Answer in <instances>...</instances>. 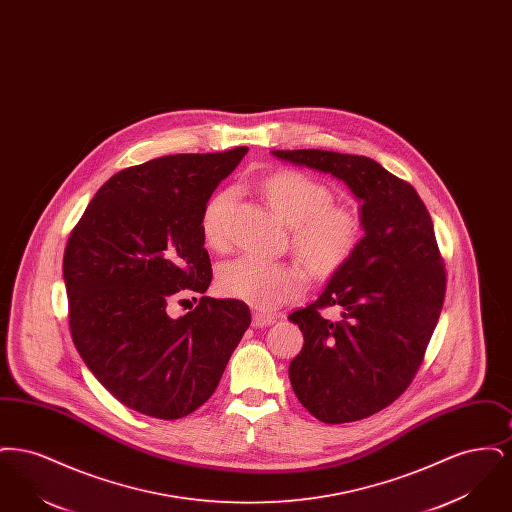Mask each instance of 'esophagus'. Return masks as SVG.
<instances>
[{
	"label": "esophagus",
	"mask_w": 512,
	"mask_h": 512,
	"mask_svg": "<svg viewBox=\"0 0 512 512\" xmlns=\"http://www.w3.org/2000/svg\"><path fill=\"white\" fill-rule=\"evenodd\" d=\"M274 322V317L272 315H267V313H253V326L255 328H263V326H270Z\"/></svg>",
	"instance_id": "1"
}]
</instances>
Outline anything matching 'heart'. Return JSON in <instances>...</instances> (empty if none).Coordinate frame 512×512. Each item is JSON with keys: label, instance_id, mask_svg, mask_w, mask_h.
Segmentation results:
<instances>
[{"label": "heart", "instance_id": "obj_1", "mask_svg": "<svg viewBox=\"0 0 512 512\" xmlns=\"http://www.w3.org/2000/svg\"><path fill=\"white\" fill-rule=\"evenodd\" d=\"M261 192L270 207L292 224L295 251L317 276L338 272L363 240L361 217L347 207L334 205L332 190L305 172H272L261 182ZM232 199L230 190H222L203 209L201 230L213 247L226 244ZM217 284L226 297L261 309H276L303 292L305 274L295 265L245 253L222 265Z\"/></svg>", "mask_w": 512, "mask_h": 512}]
</instances>
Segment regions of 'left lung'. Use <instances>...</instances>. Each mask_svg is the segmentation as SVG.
Segmentation results:
<instances>
[{
	"label": "left lung",
	"mask_w": 512,
	"mask_h": 512,
	"mask_svg": "<svg viewBox=\"0 0 512 512\" xmlns=\"http://www.w3.org/2000/svg\"><path fill=\"white\" fill-rule=\"evenodd\" d=\"M272 155L336 176L361 203L365 236L357 251L315 303L290 315L305 340L290 363L297 399L320 422H355L409 388L438 324L445 267L434 224L413 186L365 155ZM326 306H338L341 318H322Z\"/></svg>",
	"instance_id": "left-lung-1"
}]
</instances>
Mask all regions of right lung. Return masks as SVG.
<instances>
[{"label":"right lung","mask_w":512,"mask_h":512,"mask_svg":"<svg viewBox=\"0 0 512 512\" xmlns=\"http://www.w3.org/2000/svg\"><path fill=\"white\" fill-rule=\"evenodd\" d=\"M247 147L178 153L117 172L71 232L63 257L74 347L101 386L138 413L176 420L219 386L251 324L244 301L199 297L211 259L201 215Z\"/></svg>","instance_id":"add662e5"}]
</instances>
